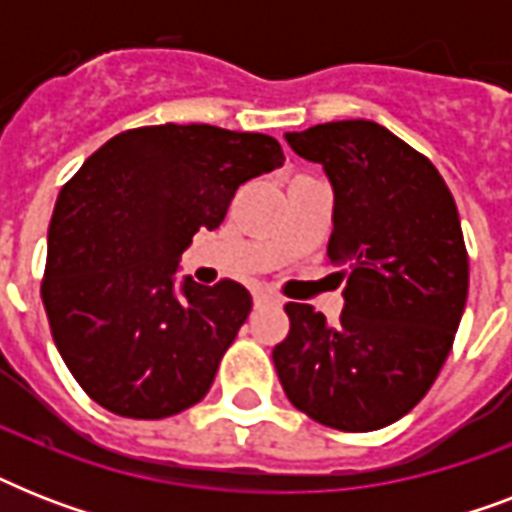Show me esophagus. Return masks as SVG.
<instances>
[{
	"instance_id": "1",
	"label": "esophagus",
	"mask_w": 512,
	"mask_h": 512,
	"mask_svg": "<svg viewBox=\"0 0 512 512\" xmlns=\"http://www.w3.org/2000/svg\"><path fill=\"white\" fill-rule=\"evenodd\" d=\"M279 303V297L271 295V292H255V305H271Z\"/></svg>"
}]
</instances>
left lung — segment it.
Here are the masks:
<instances>
[{
  "label": "left lung",
  "instance_id": "left-lung-1",
  "mask_svg": "<svg viewBox=\"0 0 512 512\" xmlns=\"http://www.w3.org/2000/svg\"><path fill=\"white\" fill-rule=\"evenodd\" d=\"M332 191L327 257L342 265L335 324L287 303L273 348L281 388L311 420L366 433L412 412L436 382L468 300V249L444 177L428 156L366 119L287 132Z\"/></svg>",
  "mask_w": 512,
  "mask_h": 512
}]
</instances>
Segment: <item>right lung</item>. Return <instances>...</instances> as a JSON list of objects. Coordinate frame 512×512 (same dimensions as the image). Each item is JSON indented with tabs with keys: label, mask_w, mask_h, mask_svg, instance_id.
I'll return each mask as SVG.
<instances>
[{
	"label": "right lung",
	"mask_w": 512,
	"mask_h": 512,
	"mask_svg": "<svg viewBox=\"0 0 512 512\" xmlns=\"http://www.w3.org/2000/svg\"><path fill=\"white\" fill-rule=\"evenodd\" d=\"M284 164L279 140L212 124L119 132L55 201L42 303L68 372L103 409L162 420L199 404L252 297L175 279L241 183Z\"/></svg>",
	"instance_id": "1"
}]
</instances>
